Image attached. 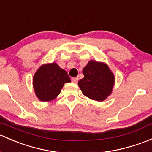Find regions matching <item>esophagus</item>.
Segmentation results:
<instances>
[{
    "label": "esophagus",
    "instance_id": "esophagus-1",
    "mask_svg": "<svg viewBox=\"0 0 152 152\" xmlns=\"http://www.w3.org/2000/svg\"><path fill=\"white\" fill-rule=\"evenodd\" d=\"M71 80L73 83H77L78 80H79V78H78V77H73V78H72Z\"/></svg>",
    "mask_w": 152,
    "mask_h": 152
}]
</instances>
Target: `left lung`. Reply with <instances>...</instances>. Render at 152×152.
I'll use <instances>...</instances> for the list:
<instances>
[{"mask_svg": "<svg viewBox=\"0 0 152 152\" xmlns=\"http://www.w3.org/2000/svg\"><path fill=\"white\" fill-rule=\"evenodd\" d=\"M84 77L78 82L86 97L103 101L112 92L115 77L108 65L103 62L90 60L83 69Z\"/></svg>", "mask_w": 152, "mask_h": 152, "instance_id": "left-lung-1", "label": "left lung"}]
</instances>
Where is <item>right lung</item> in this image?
Here are the masks:
<instances>
[{
    "label": "right lung",
    "mask_w": 152,
    "mask_h": 152,
    "mask_svg": "<svg viewBox=\"0 0 152 152\" xmlns=\"http://www.w3.org/2000/svg\"><path fill=\"white\" fill-rule=\"evenodd\" d=\"M67 72L56 63L43 64L36 71L33 86L40 101H52L60 95L64 84L71 82Z\"/></svg>",
    "instance_id": "obj_1"
}]
</instances>
